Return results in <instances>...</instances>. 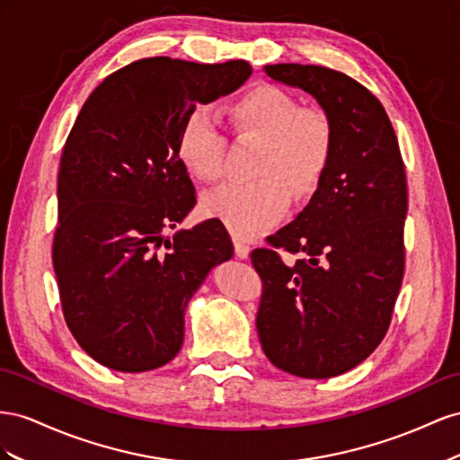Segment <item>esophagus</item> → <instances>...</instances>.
<instances>
[{
  "label": "esophagus",
  "instance_id": "esophagus-1",
  "mask_svg": "<svg viewBox=\"0 0 460 460\" xmlns=\"http://www.w3.org/2000/svg\"><path fill=\"white\" fill-rule=\"evenodd\" d=\"M233 243H234V254H237L241 260H244V258H248V252H251V246H248L244 241H241V239H233Z\"/></svg>",
  "mask_w": 460,
  "mask_h": 460
}]
</instances>
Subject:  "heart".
Returning a JSON list of instances; mask_svg holds the SVG:
<instances>
[{
  "mask_svg": "<svg viewBox=\"0 0 460 460\" xmlns=\"http://www.w3.org/2000/svg\"><path fill=\"white\" fill-rule=\"evenodd\" d=\"M231 133L260 140L252 175L204 199V209L237 234L256 237L279 223L288 194L295 199L316 190L333 154V123L320 108H298L287 90L261 83L226 106ZM226 138L204 110L190 113L177 137V157L199 181L214 182L223 173Z\"/></svg>",
  "mask_w": 460,
  "mask_h": 460,
  "instance_id": "obj_1",
  "label": "heart"
}]
</instances>
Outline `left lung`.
Masks as SVG:
<instances>
[{
	"mask_svg": "<svg viewBox=\"0 0 460 460\" xmlns=\"http://www.w3.org/2000/svg\"><path fill=\"white\" fill-rule=\"evenodd\" d=\"M264 71L316 98L335 138L306 208L268 239L301 258L287 267L272 248L251 254L264 283L256 330L273 366L325 379L368 358L389 330L404 273V164L384 106L354 78L298 63Z\"/></svg>",
	"mask_w": 460,
	"mask_h": 460,
	"instance_id": "1",
	"label": "left lung"
}]
</instances>
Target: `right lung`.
Listing matches in <instances>:
<instances>
[{"instance_id": "add662e5", "label": "right lung", "mask_w": 460, "mask_h": 460, "mask_svg": "<svg viewBox=\"0 0 460 460\" xmlns=\"http://www.w3.org/2000/svg\"><path fill=\"white\" fill-rule=\"evenodd\" d=\"M251 75L243 59H140L103 78L76 117L58 175L54 270L67 327L106 368L148 372L173 360L189 300L233 256L217 219L172 241L165 231L196 204L177 157L182 123Z\"/></svg>"}]
</instances>
